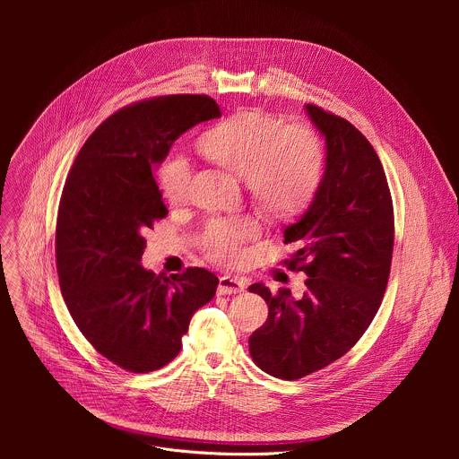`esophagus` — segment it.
<instances>
[{"mask_svg": "<svg viewBox=\"0 0 459 459\" xmlns=\"http://www.w3.org/2000/svg\"><path fill=\"white\" fill-rule=\"evenodd\" d=\"M245 289V281L234 276H223L220 278V285H218V294H238Z\"/></svg>", "mask_w": 459, "mask_h": 459, "instance_id": "34e87169", "label": "esophagus"}]
</instances>
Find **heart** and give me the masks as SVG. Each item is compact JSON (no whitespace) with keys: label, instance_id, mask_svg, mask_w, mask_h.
Wrapping results in <instances>:
<instances>
[{"label":"heart","instance_id":"obj_1","mask_svg":"<svg viewBox=\"0 0 459 459\" xmlns=\"http://www.w3.org/2000/svg\"><path fill=\"white\" fill-rule=\"evenodd\" d=\"M209 161L245 179L252 202L267 216L287 220L312 204L323 176V151L310 128L287 125L276 114L245 108L209 128L198 142ZM163 198L185 205L190 198V165L183 156H170L158 172ZM250 218L214 220L207 225L204 245L218 264H236L243 247L255 238Z\"/></svg>","mask_w":459,"mask_h":459}]
</instances>
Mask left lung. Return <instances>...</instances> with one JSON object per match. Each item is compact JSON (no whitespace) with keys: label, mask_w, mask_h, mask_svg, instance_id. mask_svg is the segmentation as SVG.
I'll list each match as a JSON object with an SVG mask.
<instances>
[{"label":"left lung","mask_w":459,"mask_h":459,"mask_svg":"<svg viewBox=\"0 0 459 459\" xmlns=\"http://www.w3.org/2000/svg\"><path fill=\"white\" fill-rule=\"evenodd\" d=\"M325 138V174L307 212L285 229L298 250L283 264L307 273L305 292L248 287L269 305L252 333L254 363L280 379H299L347 354L374 319L390 274L394 209L383 165L347 119L305 105Z\"/></svg>","instance_id":"8db88e82"}]
</instances>
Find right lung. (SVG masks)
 Here are the masks:
<instances>
[{
    "label": "right lung",
    "instance_id": "right-lung-1",
    "mask_svg": "<svg viewBox=\"0 0 459 459\" xmlns=\"http://www.w3.org/2000/svg\"><path fill=\"white\" fill-rule=\"evenodd\" d=\"M220 116L205 94L128 105L94 130L65 181L56 225L61 294L89 343L128 372L170 363L192 314L216 294L220 280L205 269L158 276L140 261L143 234L169 214L152 167L188 128Z\"/></svg>",
    "mask_w": 459,
    "mask_h": 459
}]
</instances>
